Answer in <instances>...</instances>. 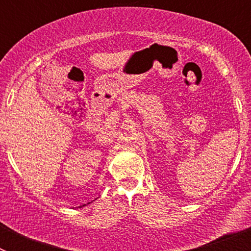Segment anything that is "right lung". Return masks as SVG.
<instances>
[{"instance_id":"right-lung-1","label":"right lung","mask_w":251,"mask_h":251,"mask_svg":"<svg viewBox=\"0 0 251 251\" xmlns=\"http://www.w3.org/2000/svg\"><path fill=\"white\" fill-rule=\"evenodd\" d=\"M90 203V202H89ZM83 206H85V205H83ZM80 207H81V206H80Z\"/></svg>"}]
</instances>
